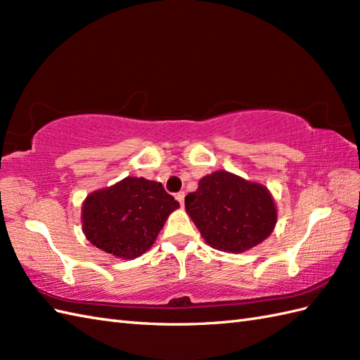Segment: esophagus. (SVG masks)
Here are the masks:
<instances>
[{
  "label": "esophagus",
  "mask_w": 360,
  "mask_h": 360,
  "mask_svg": "<svg viewBox=\"0 0 360 360\" xmlns=\"http://www.w3.org/2000/svg\"><path fill=\"white\" fill-rule=\"evenodd\" d=\"M176 201H178L179 204H181V207L182 205H184V198H186V193L184 192H179V193H176Z\"/></svg>",
  "instance_id": "1"
}]
</instances>
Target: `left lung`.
Segmentation results:
<instances>
[{"mask_svg": "<svg viewBox=\"0 0 360 360\" xmlns=\"http://www.w3.org/2000/svg\"><path fill=\"white\" fill-rule=\"evenodd\" d=\"M186 210L204 241L240 254L258 246L277 224V205L267 187L226 170L213 172L186 196Z\"/></svg>", "mask_w": 360, "mask_h": 360, "instance_id": "obj_1", "label": "left lung"}]
</instances>
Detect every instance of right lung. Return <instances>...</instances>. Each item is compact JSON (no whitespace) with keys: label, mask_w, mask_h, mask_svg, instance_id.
Here are the masks:
<instances>
[{"label":"right lung","mask_w":360,"mask_h":360,"mask_svg":"<svg viewBox=\"0 0 360 360\" xmlns=\"http://www.w3.org/2000/svg\"><path fill=\"white\" fill-rule=\"evenodd\" d=\"M179 202L162 184L127 176L89 193L82 204L86 240L116 258L133 259L147 252Z\"/></svg>","instance_id":"right-lung-1"}]
</instances>
